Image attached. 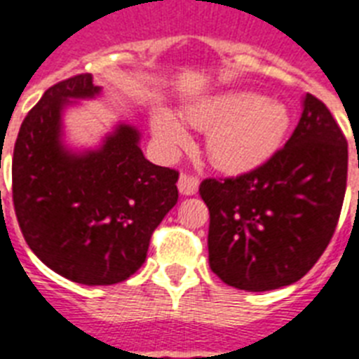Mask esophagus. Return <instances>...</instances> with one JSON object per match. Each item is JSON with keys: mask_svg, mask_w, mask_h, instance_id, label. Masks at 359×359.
<instances>
[{"mask_svg": "<svg viewBox=\"0 0 359 359\" xmlns=\"http://www.w3.org/2000/svg\"><path fill=\"white\" fill-rule=\"evenodd\" d=\"M179 191L182 195H195L198 189V179L194 177V175H186L182 173L179 179Z\"/></svg>", "mask_w": 359, "mask_h": 359, "instance_id": "34e87169", "label": "esophagus"}]
</instances>
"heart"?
I'll use <instances>...</instances> for the list:
<instances>
[{
  "label": "heart",
  "instance_id": "1",
  "mask_svg": "<svg viewBox=\"0 0 359 359\" xmlns=\"http://www.w3.org/2000/svg\"><path fill=\"white\" fill-rule=\"evenodd\" d=\"M186 118L194 128L210 131L206 151L215 168L243 173L266 162L281 147L290 128V114L281 102L250 91L210 96L191 105ZM153 133L170 149L189 142L180 120L168 109L153 114Z\"/></svg>",
  "mask_w": 359,
  "mask_h": 359
}]
</instances>
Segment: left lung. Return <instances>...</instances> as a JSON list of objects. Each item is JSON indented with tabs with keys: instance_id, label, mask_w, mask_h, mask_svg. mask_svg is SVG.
Wrapping results in <instances>:
<instances>
[{
	"instance_id": "8db88e82",
	"label": "left lung",
	"mask_w": 359,
	"mask_h": 359,
	"mask_svg": "<svg viewBox=\"0 0 359 359\" xmlns=\"http://www.w3.org/2000/svg\"><path fill=\"white\" fill-rule=\"evenodd\" d=\"M347 164V138L338 122L306 93L285 147L248 173L201 182L210 210L212 272L248 292L299 281L336 231Z\"/></svg>"
}]
</instances>
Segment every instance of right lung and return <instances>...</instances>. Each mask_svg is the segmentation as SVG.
I'll list each match as a JSON object with an SVG mask.
<instances>
[{
  "instance_id": "obj_1",
  "label": "right lung",
  "mask_w": 359,
  "mask_h": 359,
  "mask_svg": "<svg viewBox=\"0 0 359 359\" xmlns=\"http://www.w3.org/2000/svg\"><path fill=\"white\" fill-rule=\"evenodd\" d=\"M98 93L91 74L49 87L21 123L12 156V201L27 245L50 270L89 287L133 276L179 198V171L147 161L131 126L120 123L93 151L63 146V107Z\"/></svg>"
}]
</instances>
